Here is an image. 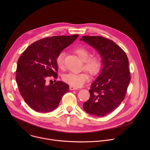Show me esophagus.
Here are the masks:
<instances>
[{
  "instance_id": "obj_1",
  "label": "esophagus",
  "mask_w": 150,
  "mask_h": 150,
  "mask_svg": "<svg viewBox=\"0 0 150 150\" xmlns=\"http://www.w3.org/2000/svg\"><path fill=\"white\" fill-rule=\"evenodd\" d=\"M69 89H70V90H78V88L77 87H75L74 86H70Z\"/></svg>"
}]
</instances>
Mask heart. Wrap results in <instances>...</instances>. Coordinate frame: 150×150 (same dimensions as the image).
<instances>
[{
    "mask_svg": "<svg viewBox=\"0 0 150 150\" xmlns=\"http://www.w3.org/2000/svg\"><path fill=\"white\" fill-rule=\"evenodd\" d=\"M74 53L82 61H83L84 70L91 76L97 75L100 71L102 62L101 57L97 54L90 56V52L83 47H77L74 49ZM65 53L60 52L56 58V63L60 69L65 68ZM64 82L75 87H79L89 80V76L86 72L69 73L63 76Z\"/></svg>",
    "mask_w": 150,
    "mask_h": 150,
    "instance_id": "heart-1",
    "label": "heart"
}]
</instances>
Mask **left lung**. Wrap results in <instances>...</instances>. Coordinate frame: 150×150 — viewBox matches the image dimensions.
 I'll list each match as a JSON object with an SVG mask.
<instances>
[{
  "label": "left lung",
  "instance_id": "obj_1",
  "mask_svg": "<svg viewBox=\"0 0 150 150\" xmlns=\"http://www.w3.org/2000/svg\"><path fill=\"white\" fill-rule=\"evenodd\" d=\"M81 40L95 48L102 57L103 67L91 84L90 97L83 104L88 113L103 117L113 112L124 100L131 81L126 53L115 42L101 36H82Z\"/></svg>",
  "mask_w": 150,
  "mask_h": 150
}]
</instances>
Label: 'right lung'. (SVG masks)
<instances>
[{
    "mask_svg": "<svg viewBox=\"0 0 150 150\" xmlns=\"http://www.w3.org/2000/svg\"><path fill=\"white\" fill-rule=\"evenodd\" d=\"M78 35L42 38L33 42L21 54L17 62L16 81L21 96L33 110L43 113L54 110L69 91V85L62 81L49 85L46 82L52 78L57 79L56 56Z\"/></svg>",
    "mask_w": 150,
    "mask_h": 150,
    "instance_id": "obj_1",
    "label": "right lung"
}]
</instances>
